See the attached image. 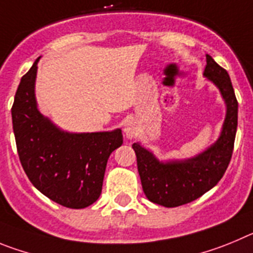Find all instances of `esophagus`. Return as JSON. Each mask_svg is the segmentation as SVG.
I'll return each mask as SVG.
<instances>
[{"instance_id": "esophagus-1", "label": "esophagus", "mask_w": 253, "mask_h": 253, "mask_svg": "<svg viewBox=\"0 0 253 253\" xmlns=\"http://www.w3.org/2000/svg\"><path fill=\"white\" fill-rule=\"evenodd\" d=\"M124 132H125V136H126L128 140H132V138L136 136V127L133 126L131 122H128V124H126V126H125Z\"/></svg>"}]
</instances>
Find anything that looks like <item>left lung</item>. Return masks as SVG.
<instances>
[{"mask_svg": "<svg viewBox=\"0 0 253 253\" xmlns=\"http://www.w3.org/2000/svg\"><path fill=\"white\" fill-rule=\"evenodd\" d=\"M206 58L203 76L218 88L226 104V117L217 140L193 158L164 161L140 142L132 145L143 193L150 202L166 208L190 203L217 185L233 152L238 118L237 99L227 70L208 54Z\"/></svg>", "mask_w": 253, "mask_h": 253, "instance_id": "8db88e82", "label": "left lung"}]
</instances>
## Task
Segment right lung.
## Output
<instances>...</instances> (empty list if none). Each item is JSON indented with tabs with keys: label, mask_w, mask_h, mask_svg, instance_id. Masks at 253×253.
<instances>
[{
	"label": "right lung",
	"mask_w": 253,
	"mask_h": 253,
	"mask_svg": "<svg viewBox=\"0 0 253 253\" xmlns=\"http://www.w3.org/2000/svg\"><path fill=\"white\" fill-rule=\"evenodd\" d=\"M39 60L21 78L11 110L20 161L45 197L67 208H85L101 195L107 161L124 142L122 131H64L42 115L35 97Z\"/></svg>",
	"instance_id": "1"
}]
</instances>
